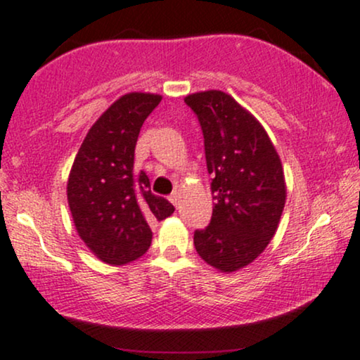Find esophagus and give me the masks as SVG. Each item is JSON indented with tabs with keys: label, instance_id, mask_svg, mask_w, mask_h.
<instances>
[{
	"label": "esophagus",
	"instance_id": "obj_1",
	"mask_svg": "<svg viewBox=\"0 0 360 360\" xmlns=\"http://www.w3.org/2000/svg\"><path fill=\"white\" fill-rule=\"evenodd\" d=\"M169 200L177 207V205H179V202H181V193H179V191H174V193L169 195Z\"/></svg>",
	"mask_w": 360,
	"mask_h": 360
}]
</instances>
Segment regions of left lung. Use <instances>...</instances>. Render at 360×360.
Instances as JSON below:
<instances>
[{"label":"left lung","mask_w":360,"mask_h":360,"mask_svg":"<svg viewBox=\"0 0 360 360\" xmlns=\"http://www.w3.org/2000/svg\"><path fill=\"white\" fill-rule=\"evenodd\" d=\"M184 102L204 135L214 207L194 232L199 257L232 273L250 265L275 236L286 202L281 160L262 123L222 90L191 94Z\"/></svg>","instance_id":"left-lung-1"}]
</instances>
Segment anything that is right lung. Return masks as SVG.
Wrapping results in <instances>:
<instances>
[{"label": "right lung", "instance_id": "1", "mask_svg": "<svg viewBox=\"0 0 360 360\" xmlns=\"http://www.w3.org/2000/svg\"><path fill=\"white\" fill-rule=\"evenodd\" d=\"M161 95L130 92L92 124L67 181V200L79 237L108 265H127L151 245L150 224L174 212L135 169L138 135Z\"/></svg>", "mask_w": 360, "mask_h": 360}]
</instances>
